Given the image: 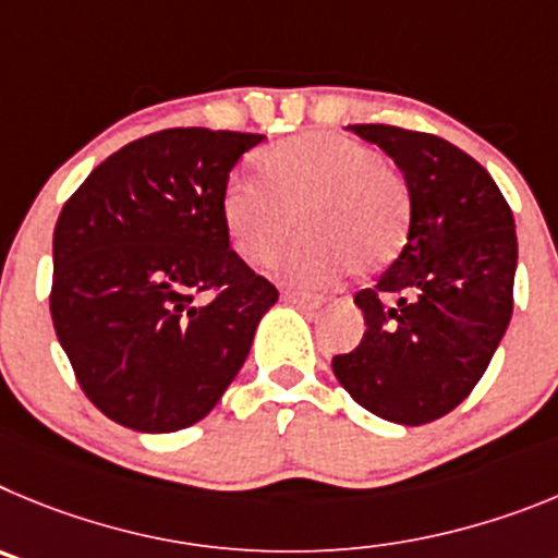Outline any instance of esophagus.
Listing matches in <instances>:
<instances>
[{
  "label": "esophagus",
  "instance_id": "1",
  "mask_svg": "<svg viewBox=\"0 0 558 558\" xmlns=\"http://www.w3.org/2000/svg\"><path fill=\"white\" fill-rule=\"evenodd\" d=\"M283 300H286V303L303 305V308H319V305H325L323 294H311V291H291V289H286L283 291Z\"/></svg>",
  "mask_w": 558,
  "mask_h": 558
}]
</instances>
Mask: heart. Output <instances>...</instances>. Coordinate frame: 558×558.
Masks as SVG:
<instances>
[{"mask_svg":"<svg viewBox=\"0 0 558 558\" xmlns=\"http://www.w3.org/2000/svg\"><path fill=\"white\" fill-rule=\"evenodd\" d=\"M260 178H233L222 192L225 230L250 264L278 255L294 214L305 233L278 260L291 283L375 272L403 247L409 189L369 144L325 130L294 135L260 155Z\"/></svg>","mask_w":558,"mask_h":558,"instance_id":"obj_1","label":"heart"}]
</instances>
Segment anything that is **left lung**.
I'll use <instances>...</instances> for the list:
<instances>
[{"instance_id": "obj_1", "label": "left lung", "mask_w": 558, "mask_h": 558, "mask_svg": "<svg viewBox=\"0 0 558 558\" xmlns=\"http://www.w3.org/2000/svg\"><path fill=\"white\" fill-rule=\"evenodd\" d=\"M348 130L398 163L411 217L398 258L355 294L364 339L333 355V375L380 420L434 423L475 389L509 328L514 217L478 160L439 135L391 124Z\"/></svg>"}]
</instances>
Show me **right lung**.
<instances>
[{"label": "right lung", "instance_id": "add662e5", "mask_svg": "<svg viewBox=\"0 0 558 558\" xmlns=\"http://www.w3.org/2000/svg\"><path fill=\"white\" fill-rule=\"evenodd\" d=\"M264 135L172 128L102 160L60 210L54 333L105 416L142 434L199 423L247 361L278 289L230 250L222 192Z\"/></svg>", "mask_w": 558, "mask_h": 558}]
</instances>
